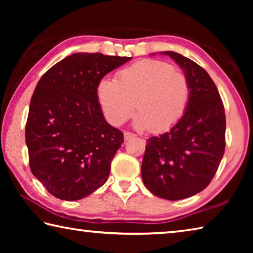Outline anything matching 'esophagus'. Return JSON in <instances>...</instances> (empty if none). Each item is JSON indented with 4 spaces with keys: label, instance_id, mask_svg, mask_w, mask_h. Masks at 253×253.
Listing matches in <instances>:
<instances>
[{
    "label": "esophagus",
    "instance_id": "obj_1",
    "mask_svg": "<svg viewBox=\"0 0 253 253\" xmlns=\"http://www.w3.org/2000/svg\"><path fill=\"white\" fill-rule=\"evenodd\" d=\"M136 135L135 134H132V132H130V131H125L124 132V138H125V140H128V139H130V138H134Z\"/></svg>",
    "mask_w": 253,
    "mask_h": 253
}]
</instances>
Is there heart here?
<instances>
[{
  "instance_id": "obj_1",
  "label": "heart",
  "mask_w": 253,
  "mask_h": 253,
  "mask_svg": "<svg viewBox=\"0 0 253 253\" xmlns=\"http://www.w3.org/2000/svg\"><path fill=\"white\" fill-rule=\"evenodd\" d=\"M190 85L186 76L169 63L143 60L122 70L116 80L102 79L97 97L105 117L121 126L136 108L134 126L163 131L174 126L186 109Z\"/></svg>"
}]
</instances>
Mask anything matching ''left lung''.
I'll return each mask as SVG.
<instances>
[{"label":"left lung","mask_w":253,"mask_h":253,"mask_svg":"<svg viewBox=\"0 0 253 253\" xmlns=\"http://www.w3.org/2000/svg\"><path fill=\"white\" fill-rule=\"evenodd\" d=\"M181 67L190 95L184 115L169 131L147 139L142 178L158 198L177 201L203 191L225 148V114L215 84L193 60L163 51Z\"/></svg>","instance_id":"8db88e82"}]
</instances>
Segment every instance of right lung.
<instances>
[{"label": "right lung", "instance_id": "right-lung-1", "mask_svg": "<svg viewBox=\"0 0 253 253\" xmlns=\"http://www.w3.org/2000/svg\"><path fill=\"white\" fill-rule=\"evenodd\" d=\"M130 59L74 53L51 67L38 83L25 143L32 174L55 198L84 199L108 178L124 134L106 122L97 88L108 72Z\"/></svg>", "mask_w": 253, "mask_h": 253}]
</instances>
